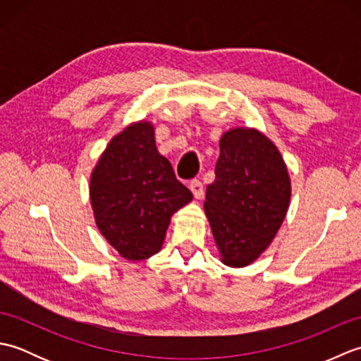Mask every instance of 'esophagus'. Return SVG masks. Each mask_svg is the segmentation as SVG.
Masks as SVG:
<instances>
[{
    "instance_id": "34e87169",
    "label": "esophagus",
    "mask_w": 361,
    "mask_h": 361,
    "mask_svg": "<svg viewBox=\"0 0 361 361\" xmlns=\"http://www.w3.org/2000/svg\"><path fill=\"white\" fill-rule=\"evenodd\" d=\"M189 188L192 190V194L195 198H202L204 194V189H203V183L200 180H192L189 183Z\"/></svg>"
}]
</instances>
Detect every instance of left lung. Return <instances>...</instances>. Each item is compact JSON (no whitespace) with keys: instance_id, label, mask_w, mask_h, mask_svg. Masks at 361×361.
I'll return each mask as SVG.
<instances>
[{"instance_id":"obj_1","label":"left lung","mask_w":361,"mask_h":361,"mask_svg":"<svg viewBox=\"0 0 361 361\" xmlns=\"http://www.w3.org/2000/svg\"><path fill=\"white\" fill-rule=\"evenodd\" d=\"M288 202L287 167L267 136L248 128L221 136L204 211L224 264L245 267L257 259L278 233Z\"/></svg>"}]
</instances>
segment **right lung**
I'll use <instances>...</instances> for the list:
<instances>
[{"label": "right lung", "instance_id": "add662e5", "mask_svg": "<svg viewBox=\"0 0 361 361\" xmlns=\"http://www.w3.org/2000/svg\"><path fill=\"white\" fill-rule=\"evenodd\" d=\"M99 231L122 257L159 251L175 211L192 200L155 145L149 122L128 126L106 145L90 181Z\"/></svg>", "mask_w": 361, "mask_h": 361}]
</instances>
